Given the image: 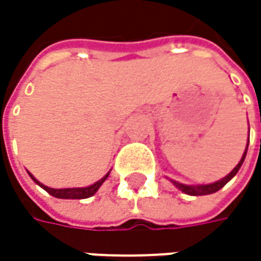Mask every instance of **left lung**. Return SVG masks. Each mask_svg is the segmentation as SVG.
<instances>
[{"label": "left lung", "instance_id": "8db88e82", "mask_svg": "<svg viewBox=\"0 0 261 261\" xmlns=\"http://www.w3.org/2000/svg\"><path fill=\"white\" fill-rule=\"evenodd\" d=\"M247 148H248V144H247ZM246 154H247V149L246 152H244V155L241 158V161L237 164V167L229 173V174L224 177L222 180H219V181H216L214 185H206V186H199V187H192V186H186V185H180V183H175V186L181 190V192H185L187 195L190 196H203V195H211V193H215L218 192L222 186H225L234 175L237 174V171L240 170V167L243 164V161H244V158H246Z\"/></svg>", "mask_w": 261, "mask_h": 261}]
</instances>
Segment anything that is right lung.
Segmentation results:
<instances>
[{"instance_id": "1", "label": "right lung", "mask_w": 261, "mask_h": 261, "mask_svg": "<svg viewBox=\"0 0 261 261\" xmlns=\"http://www.w3.org/2000/svg\"><path fill=\"white\" fill-rule=\"evenodd\" d=\"M109 175V174H107ZM107 175L103 177L100 181H97L93 186H88V187H83V189H50V187H46L43 186V189H45L47 193H50L52 196H55V197H59V199H84V197H90V196H93L98 190V187L101 186V183L105 181L106 178H107Z\"/></svg>"}]
</instances>
